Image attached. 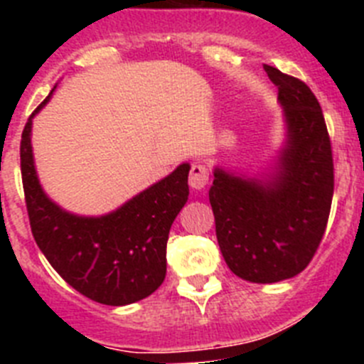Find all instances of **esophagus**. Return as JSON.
Returning <instances> with one entry per match:
<instances>
[{
    "instance_id": "34e87169",
    "label": "esophagus",
    "mask_w": 364,
    "mask_h": 364,
    "mask_svg": "<svg viewBox=\"0 0 364 364\" xmlns=\"http://www.w3.org/2000/svg\"><path fill=\"white\" fill-rule=\"evenodd\" d=\"M210 182V169L204 164H193L189 171V186L193 189H204Z\"/></svg>"
}]
</instances>
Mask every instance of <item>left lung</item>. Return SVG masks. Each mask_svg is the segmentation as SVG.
I'll use <instances>...</instances> for the list:
<instances>
[{"instance_id": "left-lung-1", "label": "left lung", "mask_w": 364, "mask_h": 364, "mask_svg": "<svg viewBox=\"0 0 364 364\" xmlns=\"http://www.w3.org/2000/svg\"><path fill=\"white\" fill-rule=\"evenodd\" d=\"M284 109L286 142L262 178L215 167L210 202L228 268L250 282L295 277L314 259L333 197V159L323 111L310 87L264 65Z\"/></svg>"}]
</instances>
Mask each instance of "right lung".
Segmentation results:
<instances>
[{
  "label": "right lung",
  "mask_w": 364,
  "mask_h": 364,
  "mask_svg": "<svg viewBox=\"0 0 364 364\" xmlns=\"http://www.w3.org/2000/svg\"><path fill=\"white\" fill-rule=\"evenodd\" d=\"M50 95L25 124L19 147L34 240L50 266L91 301L109 306L142 301L166 279L167 239L173 220L188 202L189 164H180L117 211L102 217L69 213L45 195L32 156V117Z\"/></svg>",
  "instance_id": "1"
}]
</instances>
